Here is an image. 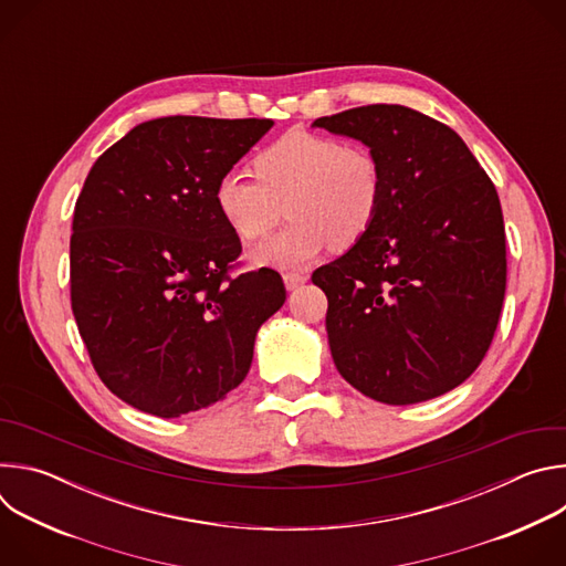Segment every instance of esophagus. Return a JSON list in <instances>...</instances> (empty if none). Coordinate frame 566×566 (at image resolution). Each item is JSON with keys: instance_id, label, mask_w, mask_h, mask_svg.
Returning <instances> with one entry per match:
<instances>
[{"instance_id": "1", "label": "esophagus", "mask_w": 566, "mask_h": 566, "mask_svg": "<svg viewBox=\"0 0 566 566\" xmlns=\"http://www.w3.org/2000/svg\"><path fill=\"white\" fill-rule=\"evenodd\" d=\"M306 280H308V277H306L304 273H300V271H289V273H284V284H286L289 291H295V289L302 286Z\"/></svg>"}]
</instances>
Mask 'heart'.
Instances as JSON below:
<instances>
[{
    "mask_svg": "<svg viewBox=\"0 0 566 566\" xmlns=\"http://www.w3.org/2000/svg\"><path fill=\"white\" fill-rule=\"evenodd\" d=\"M254 177L228 172L212 192L223 223L241 239H264L280 219H291L253 251L264 266L302 269L329 244L352 249L374 226L382 201V166L365 145L293 129L253 158Z\"/></svg>",
    "mask_w": 566,
    "mask_h": 566,
    "instance_id": "1",
    "label": "heart"
}]
</instances>
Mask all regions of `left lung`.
Listing matches in <instances>:
<instances>
[{
  "instance_id": "obj_1",
  "label": "left lung",
  "mask_w": 566,
  "mask_h": 566,
  "mask_svg": "<svg viewBox=\"0 0 566 566\" xmlns=\"http://www.w3.org/2000/svg\"><path fill=\"white\" fill-rule=\"evenodd\" d=\"M313 125L363 140L382 166L374 226L311 275L329 300L338 371L389 406L454 389L486 356L506 293L491 177L454 129L410 107L365 105Z\"/></svg>"
}]
</instances>
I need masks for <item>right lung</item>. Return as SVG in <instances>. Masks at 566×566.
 Wrapping results in <instances>:
<instances>
[{"instance_id": "obj_1", "label": "right lung", "mask_w": 566, "mask_h": 566, "mask_svg": "<svg viewBox=\"0 0 566 566\" xmlns=\"http://www.w3.org/2000/svg\"><path fill=\"white\" fill-rule=\"evenodd\" d=\"M271 118L166 116L94 164L75 201L71 308L92 365L127 406L177 419L247 378L255 334L286 300L273 269L239 273L214 186Z\"/></svg>"}]
</instances>
